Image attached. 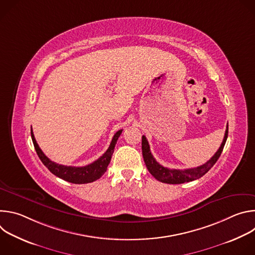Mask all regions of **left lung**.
I'll list each match as a JSON object with an SVG mask.
<instances>
[{
	"instance_id": "8db88e82",
	"label": "left lung",
	"mask_w": 255,
	"mask_h": 255,
	"mask_svg": "<svg viewBox=\"0 0 255 255\" xmlns=\"http://www.w3.org/2000/svg\"><path fill=\"white\" fill-rule=\"evenodd\" d=\"M227 137H228V125H227V128L225 131V136H224L223 142L221 144V146L219 147V149H218V151L206 163H204L203 165H200L198 167H194V168L170 169V168L160 165L155 160L153 155L151 154L148 141L144 135L142 136V155H143L144 162H145V164H146L147 169L157 180H159V181H161V183H164V184H171V185L184 184V183H188V181H192L194 179L200 178L201 176H203L205 173H207L213 167V165L216 163V161L218 160V158L220 157V155L223 151Z\"/></svg>"
}]
</instances>
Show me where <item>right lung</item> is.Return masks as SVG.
Masks as SVG:
<instances>
[{
    "label": "right lung",
    "instance_id": "1",
    "mask_svg": "<svg viewBox=\"0 0 255 255\" xmlns=\"http://www.w3.org/2000/svg\"><path fill=\"white\" fill-rule=\"evenodd\" d=\"M121 133H122V130H119L115 133V135L111 141L110 146H109L107 151L100 158H98L96 161H94L91 164H88L86 166L77 167V166H66V165L58 164V163H55L54 161H51L38 146L37 142H36V140H35L33 131L31 129V137H32V141L34 144V147H35V150H36V152H37V155L39 156L40 160L42 161V163L54 175L64 179L66 181H69V183H71V184H79V185L93 183V181L99 179L106 172L108 165L111 161L115 145H116L117 140L120 137Z\"/></svg>",
    "mask_w": 255,
    "mask_h": 255
}]
</instances>
